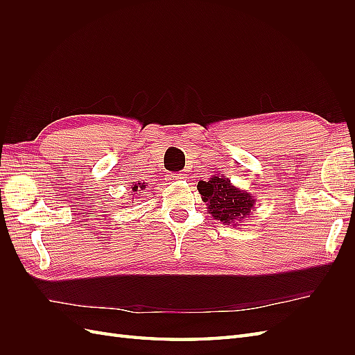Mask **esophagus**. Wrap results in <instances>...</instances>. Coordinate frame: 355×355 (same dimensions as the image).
Returning <instances> with one entry per match:
<instances>
[{
  "label": "esophagus",
  "mask_w": 355,
  "mask_h": 355,
  "mask_svg": "<svg viewBox=\"0 0 355 355\" xmlns=\"http://www.w3.org/2000/svg\"><path fill=\"white\" fill-rule=\"evenodd\" d=\"M170 178H173L175 180H182V179L187 178V175L185 173H171Z\"/></svg>",
  "instance_id": "obj_1"
}]
</instances>
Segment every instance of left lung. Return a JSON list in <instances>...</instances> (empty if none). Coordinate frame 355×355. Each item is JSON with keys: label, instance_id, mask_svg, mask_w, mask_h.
Masks as SVG:
<instances>
[{"label": "left lung", "instance_id": "obj_1", "mask_svg": "<svg viewBox=\"0 0 355 355\" xmlns=\"http://www.w3.org/2000/svg\"><path fill=\"white\" fill-rule=\"evenodd\" d=\"M197 188L213 218L222 223L241 220L254 207V200L249 192L234 188L228 178L214 176L207 182L200 180Z\"/></svg>", "mask_w": 355, "mask_h": 355}]
</instances>
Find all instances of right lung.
Instances as JSON below:
<instances>
[{
  "label": "right lung",
  "instance_id": "right-lung-1",
  "mask_svg": "<svg viewBox=\"0 0 355 355\" xmlns=\"http://www.w3.org/2000/svg\"><path fill=\"white\" fill-rule=\"evenodd\" d=\"M145 187H146V185H144V184H137V185L132 187V189H133V191H137V189L142 191V189H145ZM139 194H141V192H139Z\"/></svg>",
  "mask_w": 355,
  "mask_h": 355
}]
</instances>
